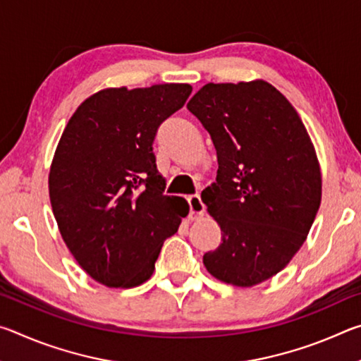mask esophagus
I'll return each mask as SVG.
<instances>
[{
	"mask_svg": "<svg viewBox=\"0 0 361 361\" xmlns=\"http://www.w3.org/2000/svg\"><path fill=\"white\" fill-rule=\"evenodd\" d=\"M189 202V210H191V215L194 216H204L205 213V205L202 202V199H200V195H191V197L188 199Z\"/></svg>",
	"mask_w": 361,
	"mask_h": 361,
	"instance_id": "1",
	"label": "esophagus"
}]
</instances>
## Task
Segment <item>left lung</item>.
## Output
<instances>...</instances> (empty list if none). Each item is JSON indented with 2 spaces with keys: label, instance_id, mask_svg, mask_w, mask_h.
<instances>
[{
  "label": "left lung",
  "instance_id": "8db88e82",
  "mask_svg": "<svg viewBox=\"0 0 361 361\" xmlns=\"http://www.w3.org/2000/svg\"><path fill=\"white\" fill-rule=\"evenodd\" d=\"M188 109L210 133L216 181L202 191L221 243L204 266L250 288L279 274L307 239L322 200V172L296 109L262 79L205 84Z\"/></svg>",
  "mask_w": 361,
  "mask_h": 361
}]
</instances>
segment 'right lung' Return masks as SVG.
<instances>
[{"label": "right lung", "mask_w": 361, "mask_h": 361, "mask_svg": "<svg viewBox=\"0 0 361 361\" xmlns=\"http://www.w3.org/2000/svg\"><path fill=\"white\" fill-rule=\"evenodd\" d=\"M191 92L189 84L108 87L85 99L66 124L49 197L65 245L95 282L145 283L164 240L189 213L185 199L162 194L152 142Z\"/></svg>", "instance_id": "1"}]
</instances>
